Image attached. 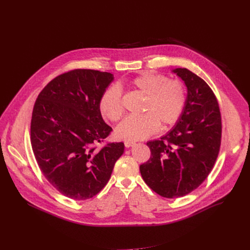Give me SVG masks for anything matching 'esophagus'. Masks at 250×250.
Returning a JSON list of instances; mask_svg holds the SVG:
<instances>
[{
	"label": "esophagus",
	"mask_w": 250,
	"mask_h": 250,
	"mask_svg": "<svg viewBox=\"0 0 250 250\" xmlns=\"http://www.w3.org/2000/svg\"><path fill=\"white\" fill-rule=\"evenodd\" d=\"M133 145H134L133 141H125V146L126 148L131 147Z\"/></svg>",
	"instance_id": "34e87169"
}]
</instances>
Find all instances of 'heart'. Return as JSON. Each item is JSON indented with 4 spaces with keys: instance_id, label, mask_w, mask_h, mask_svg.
Wrapping results in <instances>:
<instances>
[{
    "instance_id": "b5f03b06",
    "label": "heart",
    "mask_w": 250,
    "mask_h": 250,
    "mask_svg": "<svg viewBox=\"0 0 250 250\" xmlns=\"http://www.w3.org/2000/svg\"><path fill=\"white\" fill-rule=\"evenodd\" d=\"M126 86L145 96L138 117L125 118L116 128L118 139L136 141L151 136L160 125L168 128L181 118L187 104V89L178 79L159 73L144 72L126 82ZM99 110L104 118L118 122L123 114L122 94L118 87L106 88L100 97Z\"/></svg>"
}]
</instances>
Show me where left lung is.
I'll return each mask as SVG.
<instances>
[{"label":"left lung","instance_id":"1","mask_svg":"<svg viewBox=\"0 0 250 250\" xmlns=\"http://www.w3.org/2000/svg\"><path fill=\"white\" fill-rule=\"evenodd\" d=\"M173 72L188 89L185 110L173 129L147 142L150 158L139 166L147 186L169 199L191 193L206 180L222 142V116L212 90L186 68Z\"/></svg>","mask_w":250,"mask_h":250}]
</instances>
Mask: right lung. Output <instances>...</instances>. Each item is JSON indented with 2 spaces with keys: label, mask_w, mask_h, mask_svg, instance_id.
I'll return each mask as SVG.
<instances>
[{
  "label": "right lung",
  "mask_w": 250,
  "mask_h": 250,
  "mask_svg": "<svg viewBox=\"0 0 250 250\" xmlns=\"http://www.w3.org/2000/svg\"><path fill=\"white\" fill-rule=\"evenodd\" d=\"M114 80L108 72L73 69L58 75L40 93L30 122L35 159L46 180L77 201L96 196L110 180L123 142H104L112 132L99 110L103 92Z\"/></svg>",
  "instance_id": "obj_1"
}]
</instances>
